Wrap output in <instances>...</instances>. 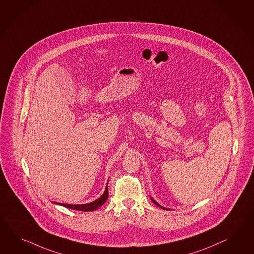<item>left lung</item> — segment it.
<instances>
[{"mask_svg":"<svg viewBox=\"0 0 254 254\" xmlns=\"http://www.w3.org/2000/svg\"><path fill=\"white\" fill-rule=\"evenodd\" d=\"M150 198H151V197H150ZM151 200H152V202H153V203H154V204H156V205H158V206H160V207H161V208H162V209H165V210H170V209H169V208H166V207H163V206H161V204H158V203H157V202H156V201H155V200H153V199H152V198H151Z\"/></svg>","mask_w":254,"mask_h":254,"instance_id":"8db88e82","label":"left lung"}]
</instances>
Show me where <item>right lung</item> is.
Masks as SVG:
<instances>
[{
    "mask_svg": "<svg viewBox=\"0 0 254 254\" xmlns=\"http://www.w3.org/2000/svg\"><path fill=\"white\" fill-rule=\"evenodd\" d=\"M108 198V188L107 186L105 187V192L103 193V195L101 197L96 199L95 201H93L92 203L89 204H62V203H55L54 204H59L61 205H63L67 208H70V209H75L78 211H84V212H88V211H94L96 210L97 208H99L100 206H102L103 204H105Z\"/></svg>",
    "mask_w": 254,
    "mask_h": 254,
    "instance_id": "1",
    "label": "right lung"
}]
</instances>
